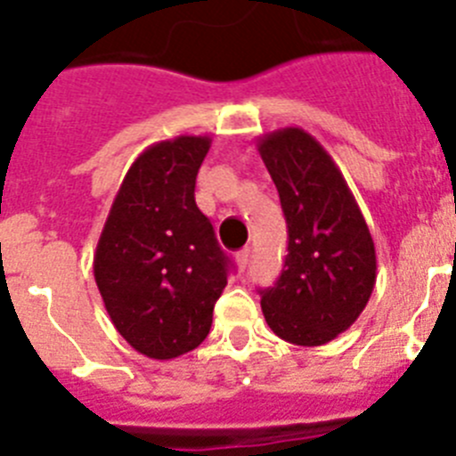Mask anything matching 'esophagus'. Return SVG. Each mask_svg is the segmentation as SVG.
Wrapping results in <instances>:
<instances>
[{
	"instance_id": "obj_1",
	"label": "esophagus",
	"mask_w": 456,
	"mask_h": 456,
	"mask_svg": "<svg viewBox=\"0 0 456 456\" xmlns=\"http://www.w3.org/2000/svg\"><path fill=\"white\" fill-rule=\"evenodd\" d=\"M235 257H237V267L244 272V269L248 267V260H251V251H248V248H241Z\"/></svg>"
}]
</instances>
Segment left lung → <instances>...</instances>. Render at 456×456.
Instances as JSON below:
<instances>
[{
    "mask_svg": "<svg viewBox=\"0 0 456 456\" xmlns=\"http://www.w3.org/2000/svg\"><path fill=\"white\" fill-rule=\"evenodd\" d=\"M281 196L288 256L273 288L260 289L269 329L317 347L347 331L377 283V253L354 193L331 155L301 127L257 139Z\"/></svg>",
    "mask_w": 456,
    "mask_h": 456,
    "instance_id": "left-lung-1",
    "label": "left lung"
}]
</instances>
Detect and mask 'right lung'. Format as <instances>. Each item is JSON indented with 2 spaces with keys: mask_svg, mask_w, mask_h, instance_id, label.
Returning a JSON list of instances; mask_svg holds the SVG:
<instances>
[{
  "mask_svg": "<svg viewBox=\"0 0 456 456\" xmlns=\"http://www.w3.org/2000/svg\"><path fill=\"white\" fill-rule=\"evenodd\" d=\"M209 143V136L183 134L141 152L125 173L93 257L116 331L157 361L199 347L228 283L231 260L193 199Z\"/></svg>",
  "mask_w": 456,
  "mask_h": 456,
  "instance_id": "right-lung-1",
  "label": "right lung"
}]
</instances>
